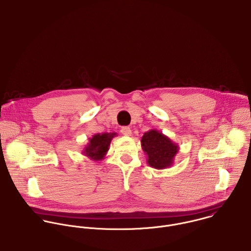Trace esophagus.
I'll return each mask as SVG.
<instances>
[{"instance_id":"1","label":"esophagus","mask_w":251,"mask_h":251,"mask_svg":"<svg viewBox=\"0 0 251 251\" xmlns=\"http://www.w3.org/2000/svg\"><path fill=\"white\" fill-rule=\"evenodd\" d=\"M121 133L125 136H131L132 135V130L130 127H123L121 129Z\"/></svg>"}]
</instances>
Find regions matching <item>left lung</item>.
I'll return each mask as SVG.
<instances>
[{
  "label": "left lung",
  "instance_id": "left-lung-1",
  "mask_svg": "<svg viewBox=\"0 0 251 251\" xmlns=\"http://www.w3.org/2000/svg\"><path fill=\"white\" fill-rule=\"evenodd\" d=\"M141 143L147 155V162L151 168L164 170L175 163L179 147L160 131L151 129L144 133Z\"/></svg>",
  "mask_w": 251,
  "mask_h": 251
}]
</instances>
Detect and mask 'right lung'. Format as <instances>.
Here are the masks:
<instances>
[{
	"mask_svg": "<svg viewBox=\"0 0 251 251\" xmlns=\"http://www.w3.org/2000/svg\"><path fill=\"white\" fill-rule=\"evenodd\" d=\"M117 136L112 133H98L89 139V143L82 150V153L93 160H102L109 150L112 139Z\"/></svg>",
	"mask_w": 251,
	"mask_h": 251,
	"instance_id": "right-lung-1",
	"label": "right lung"
}]
</instances>
